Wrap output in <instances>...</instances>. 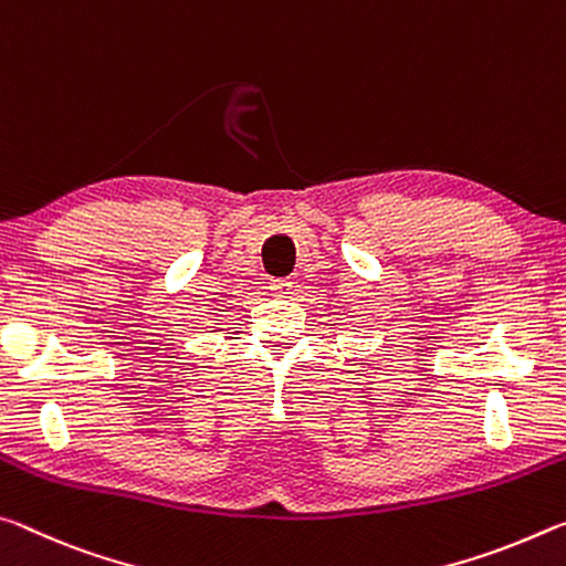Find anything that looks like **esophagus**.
Segmentation results:
<instances>
[{
	"label": "esophagus",
	"mask_w": 566,
	"mask_h": 566,
	"mask_svg": "<svg viewBox=\"0 0 566 566\" xmlns=\"http://www.w3.org/2000/svg\"><path fill=\"white\" fill-rule=\"evenodd\" d=\"M271 291L275 298H291L293 283L289 281V277H275V281H271Z\"/></svg>",
	"instance_id": "1"
}]
</instances>
